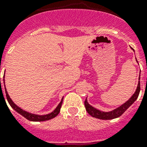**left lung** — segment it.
<instances>
[{
  "label": "left lung",
  "mask_w": 147,
  "mask_h": 147,
  "mask_svg": "<svg viewBox=\"0 0 147 147\" xmlns=\"http://www.w3.org/2000/svg\"><path fill=\"white\" fill-rule=\"evenodd\" d=\"M140 79V78L139 77V80ZM140 82L139 81L137 90H136L135 93L132 95L131 97L127 102H125L124 104L120 106L119 108L115 109L111 111V112H102V111L96 109L94 107H93L92 106H90L88 102L87 99H86L85 101H84V106H85L86 110H87L89 115L94 117V118H96V119H102V120H110V119H116L118 117L121 116L125 111L133 104L134 102L138 99L140 94Z\"/></svg>",
  "instance_id": "8db88e82"
}]
</instances>
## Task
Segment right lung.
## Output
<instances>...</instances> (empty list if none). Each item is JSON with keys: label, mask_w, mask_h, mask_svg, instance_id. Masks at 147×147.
Wrapping results in <instances>:
<instances>
[{"label": "right lung", "mask_w": 147, "mask_h": 147, "mask_svg": "<svg viewBox=\"0 0 147 147\" xmlns=\"http://www.w3.org/2000/svg\"><path fill=\"white\" fill-rule=\"evenodd\" d=\"M4 78V76H3ZM1 79V78H0ZM3 81H4V78H3ZM4 88L5 87V84H4ZM5 93H6V96H7V101L9 102V104L10 105V107L12 108L14 110H16L17 112L18 113H20V115H22V116L25 117L26 119H28L29 121H47V120H50L51 119H53L54 117L57 116L58 114L60 112V108L62 107V103H63V97L62 98L61 102H59V105L57 106V107L52 112V113H49L47 115H35V114H32V113H29L28 112H26L25 110H22V109L20 108L19 107H17L16 105L13 102L9 96L8 95V93L7 91L5 88Z\"/></svg>", "instance_id": "obj_1"}]
</instances>
